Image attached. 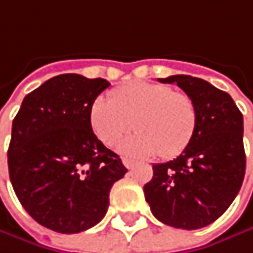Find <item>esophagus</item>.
<instances>
[{"mask_svg":"<svg viewBox=\"0 0 253 253\" xmlns=\"http://www.w3.org/2000/svg\"><path fill=\"white\" fill-rule=\"evenodd\" d=\"M134 161L133 159H130V158H123V165L126 167L127 169H130V168H133L134 167Z\"/></svg>","mask_w":253,"mask_h":253,"instance_id":"obj_1","label":"esophagus"}]
</instances>
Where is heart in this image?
Here are the masks:
<instances>
[{
	"label": "heart",
	"mask_w": 253,
	"mask_h": 253,
	"mask_svg": "<svg viewBox=\"0 0 253 253\" xmlns=\"http://www.w3.org/2000/svg\"><path fill=\"white\" fill-rule=\"evenodd\" d=\"M94 133L107 146L116 145L133 128L120 150L131 156L173 158L188 146L197 126V110L190 95L155 82H130L98 97L89 111Z\"/></svg>",
	"instance_id": "heart-1"
}]
</instances>
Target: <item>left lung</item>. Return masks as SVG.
I'll list each match as a JSON object with an SVG mask.
<instances>
[{"label":"left lung","instance_id":"obj_1","mask_svg":"<svg viewBox=\"0 0 253 253\" xmlns=\"http://www.w3.org/2000/svg\"><path fill=\"white\" fill-rule=\"evenodd\" d=\"M191 97L197 126L191 142L175 159L153 165L143 187L152 214L176 229L211 224L233 203L246 169L243 116L232 97L190 75L159 78Z\"/></svg>","mask_w":253,"mask_h":253}]
</instances>
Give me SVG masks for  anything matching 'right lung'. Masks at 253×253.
<instances>
[{
	"instance_id": "obj_1",
	"label": "right lung",
	"mask_w": 253,
	"mask_h": 253,
	"mask_svg": "<svg viewBox=\"0 0 253 253\" xmlns=\"http://www.w3.org/2000/svg\"><path fill=\"white\" fill-rule=\"evenodd\" d=\"M110 86L63 74L27 94L12 120L8 172L24 210L59 233H80L105 216L126 167L94 134L89 111Z\"/></svg>"
}]
</instances>
